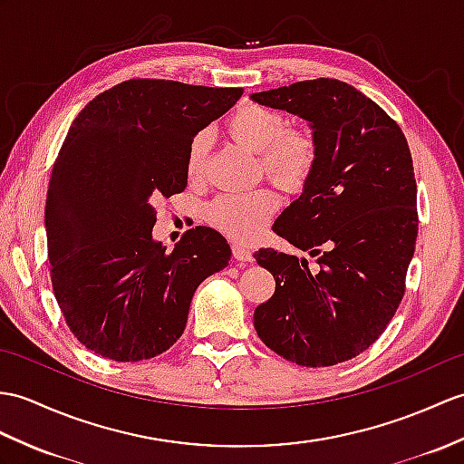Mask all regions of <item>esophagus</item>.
I'll list each match as a JSON object with an SVG mask.
<instances>
[{
	"label": "esophagus",
	"mask_w": 464,
	"mask_h": 464,
	"mask_svg": "<svg viewBox=\"0 0 464 464\" xmlns=\"http://www.w3.org/2000/svg\"><path fill=\"white\" fill-rule=\"evenodd\" d=\"M233 256H235V261H243V263H251L253 261V255H251V251L246 249V246H243V245H239V243H235L233 246Z\"/></svg>",
	"instance_id": "obj_1"
}]
</instances>
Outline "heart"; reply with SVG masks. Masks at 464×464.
<instances>
[{
	"label": "heart",
	"mask_w": 464,
	"mask_h": 464,
	"mask_svg": "<svg viewBox=\"0 0 464 464\" xmlns=\"http://www.w3.org/2000/svg\"><path fill=\"white\" fill-rule=\"evenodd\" d=\"M229 136L241 146L261 154L265 171L286 188H298L308 179L316 164V140L306 130H286L285 118L261 104H243L225 122ZM209 150L208 136L191 138L186 156V171L198 179L206 168ZM281 206L273 188L243 193H223L208 203L206 219L215 229L235 241H253Z\"/></svg>",
	"instance_id": "1"
}]
</instances>
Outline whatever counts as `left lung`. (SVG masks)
<instances>
[{
  "instance_id": "obj_1",
  "label": "left lung",
  "mask_w": 464,
  "mask_h": 464,
  "mask_svg": "<svg viewBox=\"0 0 464 464\" xmlns=\"http://www.w3.org/2000/svg\"><path fill=\"white\" fill-rule=\"evenodd\" d=\"M251 99L304 118L318 150L300 198L273 225L318 266L258 249L276 286L255 308V330L288 362L336 365L368 350L403 298L417 239L411 152L393 118L348 82L303 81Z\"/></svg>"
}]
</instances>
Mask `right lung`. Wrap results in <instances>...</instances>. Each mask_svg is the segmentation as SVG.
<instances>
[{
  "label": "right lung",
  "instance_id": "add662e5",
  "mask_svg": "<svg viewBox=\"0 0 464 464\" xmlns=\"http://www.w3.org/2000/svg\"><path fill=\"white\" fill-rule=\"evenodd\" d=\"M243 89L130 79L74 118L53 166L45 229L53 293L84 348L114 362L164 353L183 334L193 293L229 265L211 227L174 251L152 239L156 203L188 186L191 138Z\"/></svg>",
  "mask_w": 464,
  "mask_h": 464
}]
</instances>
